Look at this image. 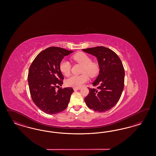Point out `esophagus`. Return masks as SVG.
<instances>
[{
    "mask_svg": "<svg viewBox=\"0 0 156 156\" xmlns=\"http://www.w3.org/2000/svg\"><path fill=\"white\" fill-rule=\"evenodd\" d=\"M73 89H74V91H76V90H80V88H76V87H74V88H73Z\"/></svg>",
    "mask_w": 156,
    "mask_h": 156,
    "instance_id": "1",
    "label": "esophagus"
}]
</instances>
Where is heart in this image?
<instances>
[{"label":"heart","mask_w":156,"mask_h":156,"mask_svg":"<svg viewBox=\"0 0 156 156\" xmlns=\"http://www.w3.org/2000/svg\"><path fill=\"white\" fill-rule=\"evenodd\" d=\"M74 61L82 65L81 73L80 76H73L66 81V85L70 87L80 88L83 84L89 80V76H94L98 73L99 68L97 63L91 62V59L85 52L76 53L73 56ZM59 69L62 73L65 76L70 75L71 71V65L66 59L62 60L59 64Z\"/></svg>","instance_id":"b5f03b06"}]
</instances>
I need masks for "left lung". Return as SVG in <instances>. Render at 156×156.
I'll list each match as a JSON object with an SVG mask.
<instances>
[{
	"instance_id": "8db88e82",
	"label": "left lung",
	"mask_w": 156,
	"mask_h": 156,
	"mask_svg": "<svg viewBox=\"0 0 156 156\" xmlns=\"http://www.w3.org/2000/svg\"><path fill=\"white\" fill-rule=\"evenodd\" d=\"M82 50L97 57L100 69L99 75L92 83L97 89L89 88L85 102L95 112H106L117 104L123 90L125 70L122 63L116 53L107 47H91Z\"/></svg>"
}]
</instances>
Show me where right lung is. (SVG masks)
Instances as JSON below:
<instances>
[{
    "mask_svg": "<svg viewBox=\"0 0 156 156\" xmlns=\"http://www.w3.org/2000/svg\"><path fill=\"white\" fill-rule=\"evenodd\" d=\"M73 51L50 47L40 52L29 68L28 86L34 103L45 113L61 112L68 106L74 90L71 87L55 90L63 84V76L59 64Z\"/></svg>",
    "mask_w": 156,
    "mask_h": 156,
    "instance_id": "add662e5",
    "label": "right lung"
}]
</instances>
